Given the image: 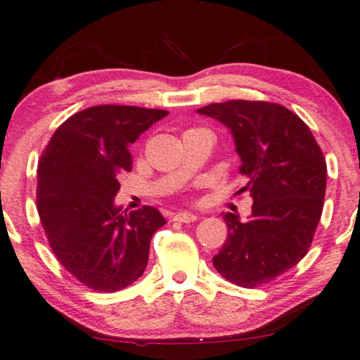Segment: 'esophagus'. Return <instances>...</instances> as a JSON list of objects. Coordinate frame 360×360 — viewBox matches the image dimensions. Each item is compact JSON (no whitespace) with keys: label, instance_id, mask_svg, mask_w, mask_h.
<instances>
[{"label":"esophagus","instance_id":"1","mask_svg":"<svg viewBox=\"0 0 360 360\" xmlns=\"http://www.w3.org/2000/svg\"><path fill=\"white\" fill-rule=\"evenodd\" d=\"M198 219L196 214H193V212H188V211H180L176 212V214L174 216V221H179V222H195Z\"/></svg>","mask_w":360,"mask_h":360}]
</instances>
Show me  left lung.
Wrapping results in <instances>:
<instances>
[{
	"mask_svg": "<svg viewBox=\"0 0 360 360\" xmlns=\"http://www.w3.org/2000/svg\"><path fill=\"white\" fill-rule=\"evenodd\" d=\"M233 138L252 214L227 212L229 236L212 263L242 288L268 284L309 252L326 190V162L310 128L279 103L229 101L198 108Z\"/></svg>",
	"mask_w": 360,
	"mask_h": 360,
	"instance_id": "obj_1",
	"label": "left lung"
}]
</instances>
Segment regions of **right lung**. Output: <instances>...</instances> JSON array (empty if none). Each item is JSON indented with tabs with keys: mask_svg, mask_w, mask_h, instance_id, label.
Here are the masks:
<instances>
[{
	"mask_svg": "<svg viewBox=\"0 0 360 360\" xmlns=\"http://www.w3.org/2000/svg\"><path fill=\"white\" fill-rule=\"evenodd\" d=\"M169 112L98 105L56 129L37 170V211L58 262L101 292H117L141 278L159 210L115 205L118 176L131 170L129 146Z\"/></svg>",
	"mask_w": 360,
	"mask_h": 360,
	"instance_id": "right-lung-1",
	"label": "right lung"
}]
</instances>
